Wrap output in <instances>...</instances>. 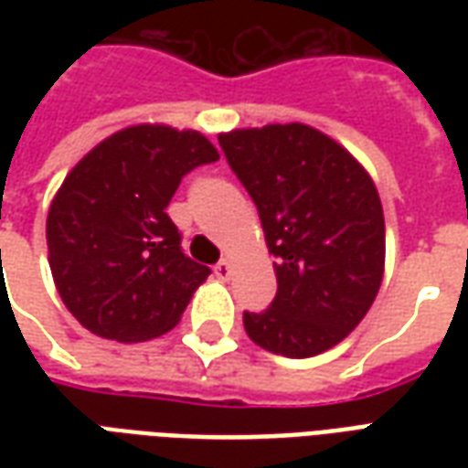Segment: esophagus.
<instances>
[{
	"instance_id": "obj_1",
	"label": "esophagus",
	"mask_w": 468,
	"mask_h": 468,
	"mask_svg": "<svg viewBox=\"0 0 468 468\" xmlns=\"http://www.w3.org/2000/svg\"><path fill=\"white\" fill-rule=\"evenodd\" d=\"M215 275H218L220 281H230V275H233V265H230V261H220V263L215 265Z\"/></svg>"
}]
</instances>
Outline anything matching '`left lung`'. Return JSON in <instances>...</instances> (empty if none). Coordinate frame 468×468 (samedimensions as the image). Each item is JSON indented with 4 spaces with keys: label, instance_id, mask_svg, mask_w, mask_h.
<instances>
[{
    "label": "left lung",
    "instance_id": "1",
    "mask_svg": "<svg viewBox=\"0 0 468 468\" xmlns=\"http://www.w3.org/2000/svg\"><path fill=\"white\" fill-rule=\"evenodd\" d=\"M218 143L275 258L273 303L243 314L250 341L288 358L334 348L361 324L383 281L386 225L371 175L301 122L233 130Z\"/></svg>",
    "mask_w": 468,
    "mask_h": 468
}]
</instances>
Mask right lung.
<instances>
[{
	"label": "right lung",
	"mask_w": 468,
	"mask_h": 468,
	"mask_svg": "<svg viewBox=\"0 0 468 468\" xmlns=\"http://www.w3.org/2000/svg\"><path fill=\"white\" fill-rule=\"evenodd\" d=\"M220 154L205 134L133 124L69 170L47 215L52 278L95 335L140 344L177 325L210 275L190 261L165 213L185 175Z\"/></svg>",
	"instance_id": "obj_1"
}]
</instances>
